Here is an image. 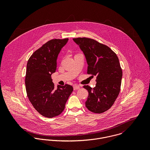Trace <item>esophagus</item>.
I'll list each match as a JSON object with an SVG mask.
<instances>
[{
    "mask_svg": "<svg viewBox=\"0 0 150 150\" xmlns=\"http://www.w3.org/2000/svg\"><path fill=\"white\" fill-rule=\"evenodd\" d=\"M80 88V86L79 85H75L73 86V89L74 90H77V89H79Z\"/></svg>",
    "mask_w": 150,
    "mask_h": 150,
    "instance_id": "34e87169",
    "label": "esophagus"
}]
</instances>
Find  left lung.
<instances>
[{
	"label": "left lung",
	"instance_id": "left-lung-1",
	"mask_svg": "<svg viewBox=\"0 0 150 150\" xmlns=\"http://www.w3.org/2000/svg\"><path fill=\"white\" fill-rule=\"evenodd\" d=\"M83 51L88 64L87 73L96 76L93 88L88 91L86 106L90 111L100 114L112 106L121 89L122 71L116 54L107 45L87 38H74Z\"/></svg>",
	"mask_w": 150,
	"mask_h": 150
}]
</instances>
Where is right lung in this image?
<instances>
[{"instance_id":"1","label":"right lung","mask_w":150,"mask_h":150,"mask_svg":"<svg viewBox=\"0 0 150 150\" xmlns=\"http://www.w3.org/2000/svg\"><path fill=\"white\" fill-rule=\"evenodd\" d=\"M69 39H52L36 50L28 59L25 86L28 99L36 110L47 118L61 114L73 91L69 84L55 89L51 74L55 72L57 59Z\"/></svg>"}]
</instances>
